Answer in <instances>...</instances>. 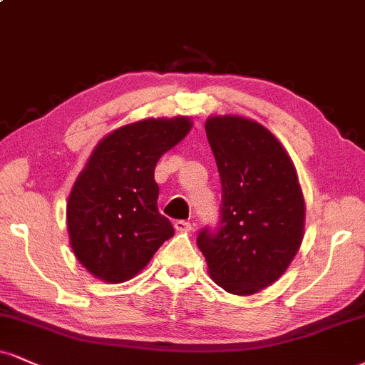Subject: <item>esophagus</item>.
Listing matches in <instances>:
<instances>
[{"label": "esophagus", "instance_id": "obj_1", "mask_svg": "<svg viewBox=\"0 0 365 365\" xmlns=\"http://www.w3.org/2000/svg\"><path fill=\"white\" fill-rule=\"evenodd\" d=\"M175 230L180 232H192L194 227H192L190 222H187V221H177L175 222Z\"/></svg>", "mask_w": 365, "mask_h": 365}]
</instances>
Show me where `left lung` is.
Returning a JSON list of instances; mask_svg holds the SVG:
<instances>
[{"mask_svg": "<svg viewBox=\"0 0 365 365\" xmlns=\"http://www.w3.org/2000/svg\"><path fill=\"white\" fill-rule=\"evenodd\" d=\"M222 185L221 222L199 232L210 279L250 296L282 277L304 238L306 204L296 166L279 139L252 118L205 122Z\"/></svg>", "mask_w": 365, "mask_h": 365, "instance_id": "1", "label": "left lung"}]
</instances>
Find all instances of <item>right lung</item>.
Wrapping results in <instances>:
<instances>
[{"label": "right lung", "instance_id": "obj_1", "mask_svg": "<svg viewBox=\"0 0 365 365\" xmlns=\"http://www.w3.org/2000/svg\"><path fill=\"white\" fill-rule=\"evenodd\" d=\"M190 117L144 118L96 144L66 205L74 257L96 279L120 284L138 275L175 235L158 212V160L192 129Z\"/></svg>", "mask_w": 365, "mask_h": 365}]
</instances>
